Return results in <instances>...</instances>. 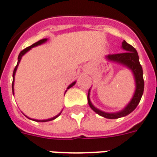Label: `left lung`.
<instances>
[{"instance_id": "8db88e82", "label": "left lung", "mask_w": 157, "mask_h": 157, "mask_svg": "<svg viewBox=\"0 0 157 157\" xmlns=\"http://www.w3.org/2000/svg\"><path fill=\"white\" fill-rule=\"evenodd\" d=\"M122 47L125 52H122V53H118V54L108 55L106 57L110 60L119 62L123 65H126L133 71L136 81V91L133 97V99L131 100L129 104L120 112L105 113L93 106L92 102L90 101L89 92H88V96H87V100H88V104H89L90 107L92 108L96 113H98V115H101L106 119H118V118L124 117V116H126L128 114H130L138 106V103L140 102L141 98L143 94V90H144L143 72L142 65H140V62H139L138 52L133 46L127 43L125 41L122 42Z\"/></svg>"}]
</instances>
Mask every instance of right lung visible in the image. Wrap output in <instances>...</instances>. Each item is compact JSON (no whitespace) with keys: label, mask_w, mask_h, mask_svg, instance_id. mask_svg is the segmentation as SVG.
<instances>
[{"label":"right lung","mask_w":157,"mask_h":157,"mask_svg":"<svg viewBox=\"0 0 157 157\" xmlns=\"http://www.w3.org/2000/svg\"><path fill=\"white\" fill-rule=\"evenodd\" d=\"M47 38H44V39L40 40V41H38V42H35L34 44L31 45V46H30V47H26V48H25V49H24V50H23V51H21V52H20V53H19V56H18V63H17V65H16V66H15V68H14V72H13V82H12V91H13V94H14V87H13V86H14V75H15V72H16L17 67H18V65H19V61H20V59H21L22 56H24V55L25 54V53H26V52H28V51H29V50L31 49V48H32V47H37V45L42 44V43H43V42H46V41H47ZM75 82H73V83H71V84H70V86H69V87H68V89H69V88H70V87H73V86H74V85H75ZM59 115H60V113H59V115H56V116H55V117L52 118V119H48V120H35V121H38V122H47V121H51V120H55V119H56V118L58 117V116H59Z\"/></svg>","instance_id":"right-lung-1"}]
</instances>
